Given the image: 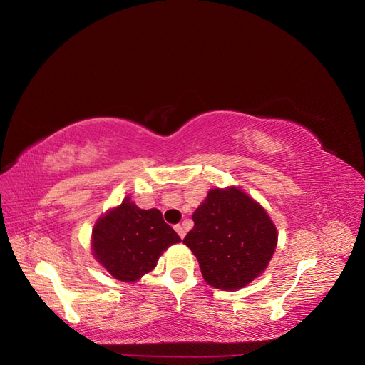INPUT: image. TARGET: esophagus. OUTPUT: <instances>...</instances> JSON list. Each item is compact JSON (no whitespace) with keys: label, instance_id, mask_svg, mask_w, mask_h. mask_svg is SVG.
<instances>
[{"label":"esophagus","instance_id":"1","mask_svg":"<svg viewBox=\"0 0 365 365\" xmlns=\"http://www.w3.org/2000/svg\"><path fill=\"white\" fill-rule=\"evenodd\" d=\"M175 231H177V232H178V235H180L181 238H184V235H185V230L182 228V226H181V225H175Z\"/></svg>","mask_w":365,"mask_h":365}]
</instances>
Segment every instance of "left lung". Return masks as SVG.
I'll return each mask as SVG.
<instances>
[{
  "label": "left lung",
  "mask_w": 365,
  "mask_h": 365,
  "mask_svg": "<svg viewBox=\"0 0 365 365\" xmlns=\"http://www.w3.org/2000/svg\"><path fill=\"white\" fill-rule=\"evenodd\" d=\"M182 243L196 255L204 279L219 290H238L266 270L278 232L269 215L235 187L215 188L193 212Z\"/></svg>",
  "instance_id": "1"
}]
</instances>
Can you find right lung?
<instances>
[{
    "instance_id": "add662e5",
    "label": "right lung",
    "mask_w": 365,
    "mask_h": 365,
    "mask_svg": "<svg viewBox=\"0 0 365 365\" xmlns=\"http://www.w3.org/2000/svg\"><path fill=\"white\" fill-rule=\"evenodd\" d=\"M178 242L157 208L142 210L130 197L99 219L92 232L95 258L123 282L140 279L157 266L163 250Z\"/></svg>"
}]
</instances>
